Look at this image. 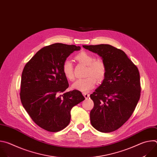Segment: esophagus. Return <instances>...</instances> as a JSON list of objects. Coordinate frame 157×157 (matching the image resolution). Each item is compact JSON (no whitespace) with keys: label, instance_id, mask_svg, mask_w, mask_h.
<instances>
[{"label":"esophagus","instance_id":"esophagus-1","mask_svg":"<svg viewBox=\"0 0 157 157\" xmlns=\"http://www.w3.org/2000/svg\"><path fill=\"white\" fill-rule=\"evenodd\" d=\"M82 94H83V96H84V98L86 99H87V98H89V94L88 93H82Z\"/></svg>","mask_w":157,"mask_h":157}]
</instances>
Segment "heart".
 <instances>
[{
    "instance_id": "obj_1",
    "label": "heart",
    "mask_w": 157,
    "mask_h": 157,
    "mask_svg": "<svg viewBox=\"0 0 157 157\" xmlns=\"http://www.w3.org/2000/svg\"><path fill=\"white\" fill-rule=\"evenodd\" d=\"M75 59L87 66L86 70L87 77L77 79L72 84V88L82 93L88 92L95 87L96 80L100 82L104 78L106 73L105 64L102 60L95 59L93 55L86 52H81L77 54ZM62 71L67 79L70 81L74 79L73 66L69 59H66L63 62Z\"/></svg>"
}]
</instances>
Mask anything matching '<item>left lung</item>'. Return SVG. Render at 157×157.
<instances>
[{
	"instance_id": "8db88e82",
	"label": "left lung",
	"mask_w": 157,
	"mask_h": 157,
	"mask_svg": "<svg viewBox=\"0 0 157 157\" xmlns=\"http://www.w3.org/2000/svg\"><path fill=\"white\" fill-rule=\"evenodd\" d=\"M82 47L101 56L106 67L102 84L90 95L91 125L101 132L115 131L130 118L139 101V71L125 52L110 44Z\"/></svg>"
}]
</instances>
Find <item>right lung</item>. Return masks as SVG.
Here are the masks:
<instances>
[{"label": "right lung", "instance_id": "right-lung-1", "mask_svg": "<svg viewBox=\"0 0 157 157\" xmlns=\"http://www.w3.org/2000/svg\"><path fill=\"white\" fill-rule=\"evenodd\" d=\"M74 44L54 43L40 50L21 74L20 99L32 119L41 128L56 132L70 124L71 110L84 100L78 90L59 95L69 87L63 73V62L80 50Z\"/></svg>", "mask_w": 157, "mask_h": 157}]
</instances>
